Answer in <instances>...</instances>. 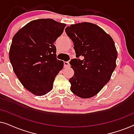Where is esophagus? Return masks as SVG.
I'll use <instances>...</instances> for the list:
<instances>
[{
  "label": "esophagus",
  "mask_w": 134,
  "mask_h": 134,
  "mask_svg": "<svg viewBox=\"0 0 134 134\" xmlns=\"http://www.w3.org/2000/svg\"><path fill=\"white\" fill-rule=\"evenodd\" d=\"M64 68H67V67H69V66H70V65H69V62H64Z\"/></svg>",
  "instance_id": "obj_1"
}]
</instances>
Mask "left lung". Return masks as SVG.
Segmentation results:
<instances>
[{
    "instance_id": "left-lung-1",
    "label": "left lung",
    "mask_w": 134,
    "mask_h": 134,
    "mask_svg": "<svg viewBox=\"0 0 134 134\" xmlns=\"http://www.w3.org/2000/svg\"><path fill=\"white\" fill-rule=\"evenodd\" d=\"M65 32L74 43L76 58L69 62L74 74L71 91L80 98H90L108 83L116 68L114 41L103 29L90 23L71 25ZM82 56L83 60L79 59Z\"/></svg>"
}]
</instances>
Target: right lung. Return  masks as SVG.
<instances>
[{"label":"right lung","instance_id":"obj_1","mask_svg":"<svg viewBox=\"0 0 134 134\" xmlns=\"http://www.w3.org/2000/svg\"><path fill=\"white\" fill-rule=\"evenodd\" d=\"M65 24L52 19L30 22L13 36L9 58L18 79L37 96L52 90L55 78L63 68L57 60L54 43L63 32Z\"/></svg>","mask_w":134,"mask_h":134}]
</instances>
